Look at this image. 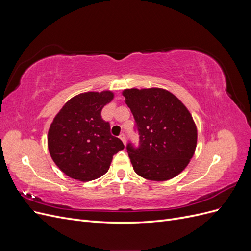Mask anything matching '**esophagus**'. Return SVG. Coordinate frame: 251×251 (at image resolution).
<instances>
[{
	"label": "esophagus",
	"mask_w": 251,
	"mask_h": 251,
	"mask_svg": "<svg viewBox=\"0 0 251 251\" xmlns=\"http://www.w3.org/2000/svg\"><path fill=\"white\" fill-rule=\"evenodd\" d=\"M119 138L121 139V141L124 142V144H126V136H125V134H120Z\"/></svg>",
	"instance_id": "1"
}]
</instances>
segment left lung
Here are the masks:
<instances>
[{"instance_id": "1", "label": "left lung", "mask_w": 251, "mask_h": 251, "mask_svg": "<svg viewBox=\"0 0 251 251\" xmlns=\"http://www.w3.org/2000/svg\"><path fill=\"white\" fill-rule=\"evenodd\" d=\"M139 132L140 146L127 144L136 174L151 181L173 179L193 158L198 131L191 112L179 98L162 88L125 89Z\"/></svg>"}]
</instances>
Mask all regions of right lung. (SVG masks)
<instances>
[{"mask_svg":"<svg viewBox=\"0 0 251 251\" xmlns=\"http://www.w3.org/2000/svg\"><path fill=\"white\" fill-rule=\"evenodd\" d=\"M113 98L110 90L80 93L68 100L53 118L48 150L68 177L82 182L100 178L109 171L113 155L125 149L100 115Z\"/></svg>","mask_w":251,"mask_h":251,"instance_id":"right-lung-1","label":"right lung"}]
</instances>
